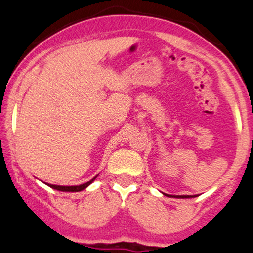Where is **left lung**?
<instances>
[{"label":"left lung","instance_id":"left-lung-1","mask_svg":"<svg viewBox=\"0 0 253 253\" xmlns=\"http://www.w3.org/2000/svg\"><path fill=\"white\" fill-rule=\"evenodd\" d=\"M165 196L167 197H175V198H193V197H197L198 195H169V194H165Z\"/></svg>","mask_w":253,"mask_h":253}]
</instances>
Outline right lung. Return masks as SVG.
<instances>
[{
  "label": "right lung",
  "instance_id": "1",
  "mask_svg": "<svg viewBox=\"0 0 253 253\" xmlns=\"http://www.w3.org/2000/svg\"><path fill=\"white\" fill-rule=\"evenodd\" d=\"M97 177H98V175L92 178V180L86 182V183H83V184H79V185H56V184H50V183H46V184L49 185L50 188H52V189H56V190H59V191H71V193H76V191H82V190L86 189V188H87L88 185L91 184L92 182H93Z\"/></svg>",
  "mask_w": 253,
  "mask_h": 253
}]
</instances>
